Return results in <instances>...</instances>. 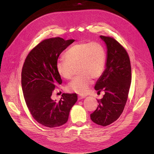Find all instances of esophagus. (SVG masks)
I'll list each match as a JSON object with an SVG mask.
<instances>
[{
  "label": "esophagus",
  "mask_w": 154,
  "mask_h": 154,
  "mask_svg": "<svg viewBox=\"0 0 154 154\" xmlns=\"http://www.w3.org/2000/svg\"><path fill=\"white\" fill-rule=\"evenodd\" d=\"M85 97V96H82V95H79L78 96V99L79 100H82Z\"/></svg>",
  "instance_id": "esophagus-1"
}]
</instances>
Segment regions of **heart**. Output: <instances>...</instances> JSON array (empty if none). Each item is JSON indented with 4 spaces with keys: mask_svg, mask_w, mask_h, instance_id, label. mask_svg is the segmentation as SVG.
<instances>
[{
    "mask_svg": "<svg viewBox=\"0 0 154 154\" xmlns=\"http://www.w3.org/2000/svg\"><path fill=\"white\" fill-rule=\"evenodd\" d=\"M64 59L56 63V70L60 77L65 80L72 78L74 69L80 76L66 86L68 92L85 94L89 91L93 82L102 74L106 61L104 47L98 42H81L71 46L64 55Z\"/></svg>",
    "mask_w": 154,
    "mask_h": 154,
    "instance_id": "obj_1",
    "label": "heart"
}]
</instances>
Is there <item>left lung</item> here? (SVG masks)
I'll list each match as a JSON object with an SVG mask.
<instances>
[{
	"label": "left lung",
	"instance_id": "1",
	"mask_svg": "<svg viewBox=\"0 0 154 154\" xmlns=\"http://www.w3.org/2000/svg\"><path fill=\"white\" fill-rule=\"evenodd\" d=\"M106 47L105 69L94 86L98 93L105 94L91 119L96 124L106 126L116 121L125 105L131 83V65L125 49L115 39L100 36Z\"/></svg>",
	"mask_w": 154,
	"mask_h": 154
}]
</instances>
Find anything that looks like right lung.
<instances>
[{
  "label": "right lung",
  "instance_id": "obj_1",
  "mask_svg": "<svg viewBox=\"0 0 154 154\" xmlns=\"http://www.w3.org/2000/svg\"><path fill=\"white\" fill-rule=\"evenodd\" d=\"M74 41L60 37L44 40L29 54L22 69V89L27 106L33 118L48 127L66 122L77 100L76 94L63 93L59 101L51 98L55 88L62 83L56 70L58 57Z\"/></svg>",
  "mask_w": 154,
  "mask_h": 154
}]
</instances>
